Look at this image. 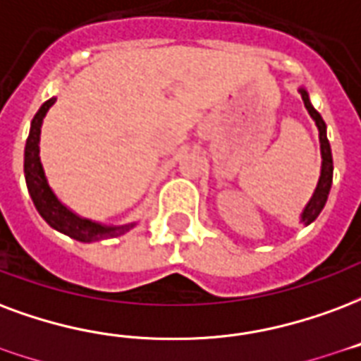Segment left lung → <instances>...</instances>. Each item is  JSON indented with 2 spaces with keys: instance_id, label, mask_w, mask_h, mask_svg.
I'll return each instance as SVG.
<instances>
[{
  "instance_id": "left-lung-1",
  "label": "left lung",
  "mask_w": 361,
  "mask_h": 361,
  "mask_svg": "<svg viewBox=\"0 0 361 361\" xmlns=\"http://www.w3.org/2000/svg\"><path fill=\"white\" fill-rule=\"evenodd\" d=\"M298 92L302 95L306 111H308L310 116L316 122L317 132H319V147H322V173H319V180H317L316 191H314L312 199H310L308 204L304 207L302 214H300V221H302L304 226H310V224L319 216V212H322L323 207H325V202H327V197H329L331 183H333V154H331V145L329 140H327V126H325V122H323L322 114L317 113L316 109L312 106L308 92H306L304 87H300Z\"/></svg>"
}]
</instances>
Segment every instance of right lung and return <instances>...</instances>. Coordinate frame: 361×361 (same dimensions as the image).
Listing matches in <instances>:
<instances>
[{
    "mask_svg": "<svg viewBox=\"0 0 361 361\" xmlns=\"http://www.w3.org/2000/svg\"><path fill=\"white\" fill-rule=\"evenodd\" d=\"M55 101H57L55 97L47 99L44 105L39 106L36 116L32 118L30 133L26 140V147H24V178H26V188H28L34 207L53 229H57L80 243L103 241V239H113V237L124 235L135 226V221L124 224V226H105V224L82 218L59 201L57 195L49 188L42 160H39V133H42L45 114Z\"/></svg>",
    "mask_w": 361,
    "mask_h": 361,
    "instance_id": "add662e5",
    "label": "right lung"
}]
</instances>
